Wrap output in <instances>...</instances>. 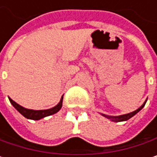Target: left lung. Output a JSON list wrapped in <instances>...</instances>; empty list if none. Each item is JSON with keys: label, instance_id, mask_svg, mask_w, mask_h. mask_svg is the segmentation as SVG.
I'll use <instances>...</instances> for the list:
<instances>
[{"label": "left lung", "instance_id": "1", "mask_svg": "<svg viewBox=\"0 0 157 157\" xmlns=\"http://www.w3.org/2000/svg\"><path fill=\"white\" fill-rule=\"evenodd\" d=\"M147 100L144 102V104L140 107L139 108H137L136 110L131 112V113H128V114H125V115H121V116H117V117H113V116H108V115H104L102 114V116H104L105 117H107L108 119H110L111 121H114V122H121V121H127L129 118H131L132 117H134L136 113H138L142 108L145 107L146 103H147Z\"/></svg>", "mask_w": 157, "mask_h": 157}]
</instances>
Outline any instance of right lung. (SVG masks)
<instances>
[{"mask_svg": "<svg viewBox=\"0 0 157 157\" xmlns=\"http://www.w3.org/2000/svg\"><path fill=\"white\" fill-rule=\"evenodd\" d=\"M10 99V102L11 105L16 108L24 117L28 118V119H32V120H40L45 117H48L50 115H53L55 113H57L58 111H59V109L62 107V100H63V97H61L60 101L59 102V104L57 106H55L54 108H49V109H45V110H33V109H28V108H23L21 106H20L19 104H17L15 101H13L11 98Z\"/></svg>", "mask_w": 157, "mask_h": 157, "instance_id": "right-lung-1", "label": "right lung"}]
</instances>
